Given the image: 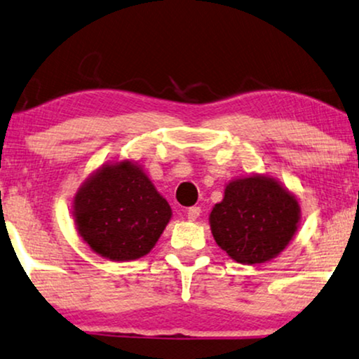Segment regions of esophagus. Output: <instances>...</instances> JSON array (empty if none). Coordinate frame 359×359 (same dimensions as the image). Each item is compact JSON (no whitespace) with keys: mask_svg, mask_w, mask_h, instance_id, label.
Wrapping results in <instances>:
<instances>
[{"mask_svg":"<svg viewBox=\"0 0 359 359\" xmlns=\"http://www.w3.org/2000/svg\"><path fill=\"white\" fill-rule=\"evenodd\" d=\"M201 212H202L201 207H197V205L190 207L189 210H187V219L189 220H197L198 215H201Z\"/></svg>","mask_w":359,"mask_h":359,"instance_id":"esophagus-1","label":"esophagus"}]
</instances>
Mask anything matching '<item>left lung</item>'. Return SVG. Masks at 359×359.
Instances as JSON below:
<instances>
[{
	"label": "left lung",
	"instance_id": "obj_1",
	"mask_svg": "<svg viewBox=\"0 0 359 359\" xmlns=\"http://www.w3.org/2000/svg\"><path fill=\"white\" fill-rule=\"evenodd\" d=\"M300 205L276 180L252 175L226 185L224 201L210 212L213 238L235 262L271 260L297 232Z\"/></svg>",
	"mask_w": 359,
	"mask_h": 359
}]
</instances>
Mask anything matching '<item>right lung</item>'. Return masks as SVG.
Returning a JSON list of instances; mask_svg holds the SVG:
<instances>
[{
  "instance_id": "right-lung-1",
  "label": "right lung",
  "mask_w": 359,
  "mask_h": 359,
  "mask_svg": "<svg viewBox=\"0 0 359 359\" xmlns=\"http://www.w3.org/2000/svg\"><path fill=\"white\" fill-rule=\"evenodd\" d=\"M170 215L151 179L129 161L99 169L74 197L79 235L94 252L116 262L151 252Z\"/></svg>"
}]
</instances>
